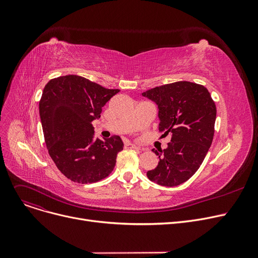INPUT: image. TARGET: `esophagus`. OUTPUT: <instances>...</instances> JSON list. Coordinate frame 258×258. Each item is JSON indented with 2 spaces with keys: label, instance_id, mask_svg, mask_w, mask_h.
I'll return each mask as SVG.
<instances>
[{
  "label": "esophagus",
  "instance_id": "esophagus-1",
  "mask_svg": "<svg viewBox=\"0 0 258 258\" xmlns=\"http://www.w3.org/2000/svg\"><path fill=\"white\" fill-rule=\"evenodd\" d=\"M124 148H126V150H139V147L137 145H135L128 141L124 142Z\"/></svg>",
  "mask_w": 258,
  "mask_h": 258
}]
</instances>
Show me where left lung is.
I'll return each instance as SVG.
<instances>
[{
    "label": "left lung",
    "mask_w": 258,
    "mask_h": 258,
    "mask_svg": "<svg viewBox=\"0 0 258 258\" xmlns=\"http://www.w3.org/2000/svg\"><path fill=\"white\" fill-rule=\"evenodd\" d=\"M159 107V130L171 135L167 148L153 152L158 166L147 178L162 186H178L200 168L214 136L216 106L208 90L190 81H177L142 93Z\"/></svg>",
    "instance_id": "1"
}]
</instances>
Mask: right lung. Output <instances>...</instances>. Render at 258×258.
<instances>
[{
  "label": "right lung",
  "instance_id": "1",
  "mask_svg": "<svg viewBox=\"0 0 258 258\" xmlns=\"http://www.w3.org/2000/svg\"><path fill=\"white\" fill-rule=\"evenodd\" d=\"M120 90L105 89L78 75L51 79L39 100L48 153L69 180L89 184L110 174L123 142L119 136L95 139L92 121Z\"/></svg>",
  "mask_w": 258,
  "mask_h": 258
}]
</instances>
